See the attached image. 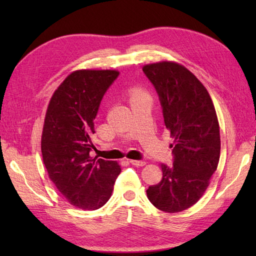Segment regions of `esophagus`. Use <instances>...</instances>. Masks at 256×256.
Returning a JSON list of instances; mask_svg holds the SVG:
<instances>
[{"label": "esophagus", "mask_w": 256, "mask_h": 256, "mask_svg": "<svg viewBox=\"0 0 256 256\" xmlns=\"http://www.w3.org/2000/svg\"><path fill=\"white\" fill-rule=\"evenodd\" d=\"M131 164L134 166H138V167H142L146 165V162L145 160H131Z\"/></svg>", "instance_id": "1"}]
</instances>
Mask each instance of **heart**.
Masks as SVG:
<instances>
[{
	"label": "heart",
	"instance_id": "obj_1",
	"mask_svg": "<svg viewBox=\"0 0 256 256\" xmlns=\"http://www.w3.org/2000/svg\"><path fill=\"white\" fill-rule=\"evenodd\" d=\"M148 96V92H146L144 89L140 88V86H134L131 90H130V99H138V98Z\"/></svg>",
	"mask_w": 256,
	"mask_h": 256
}]
</instances>
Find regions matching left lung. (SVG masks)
Masks as SVG:
<instances>
[{
	"label": "left lung",
	"instance_id": "1",
	"mask_svg": "<svg viewBox=\"0 0 256 256\" xmlns=\"http://www.w3.org/2000/svg\"><path fill=\"white\" fill-rule=\"evenodd\" d=\"M144 74L160 96L166 128L172 138L174 162L162 164V180L146 194L157 209L175 214L202 197L220 158V128L209 92L182 64H145Z\"/></svg>",
	"mask_w": 256,
	"mask_h": 256
}]
</instances>
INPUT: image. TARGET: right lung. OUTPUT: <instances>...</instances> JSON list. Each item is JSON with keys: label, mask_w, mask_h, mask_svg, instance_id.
Returning a JSON list of instances; mask_svg holds the SVG:
<instances>
[{"label": "right lung", "mask_w": 256, "mask_h": 256, "mask_svg": "<svg viewBox=\"0 0 256 256\" xmlns=\"http://www.w3.org/2000/svg\"><path fill=\"white\" fill-rule=\"evenodd\" d=\"M118 70L81 69L72 72L48 103L42 134V162L48 176L70 204L96 210L110 199L121 172L118 162L96 160L94 118Z\"/></svg>", "instance_id": "obj_1"}]
</instances>
